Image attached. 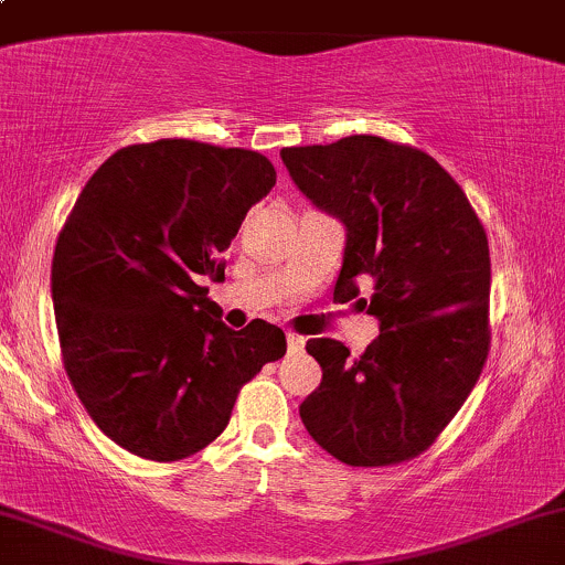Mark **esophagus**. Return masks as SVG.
Segmentation results:
<instances>
[{
    "label": "esophagus",
    "mask_w": 565,
    "mask_h": 565,
    "mask_svg": "<svg viewBox=\"0 0 565 565\" xmlns=\"http://www.w3.org/2000/svg\"><path fill=\"white\" fill-rule=\"evenodd\" d=\"M302 345H306V338H302V334L287 332V349H289V353H300Z\"/></svg>",
    "instance_id": "esophagus-1"
}]
</instances>
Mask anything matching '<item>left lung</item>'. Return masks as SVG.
<instances>
[{"mask_svg": "<svg viewBox=\"0 0 565 565\" xmlns=\"http://www.w3.org/2000/svg\"><path fill=\"white\" fill-rule=\"evenodd\" d=\"M306 198L345 225L334 300L381 321L359 359L340 340H308L319 388L306 429L349 467L420 456L461 411L491 349V254L472 203L431 154L381 136L284 147Z\"/></svg>", "mask_w": 565, "mask_h": 565, "instance_id": "left-lung-1", "label": "left lung"}]
</instances>
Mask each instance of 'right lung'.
I'll return each instance as SVG.
<instances>
[{
    "label": "right lung",
    "instance_id": "add662e5",
    "mask_svg": "<svg viewBox=\"0 0 565 565\" xmlns=\"http://www.w3.org/2000/svg\"><path fill=\"white\" fill-rule=\"evenodd\" d=\"M276 184L265 154L190 139L117 150L66 216L53 254L61 356L111 443L182 461L214 443L244 383L287 353L276 324H222L206 278Z\"/></svg>",
    "mask_w": 565,
    "mask_h": 565
}]
</instances>
